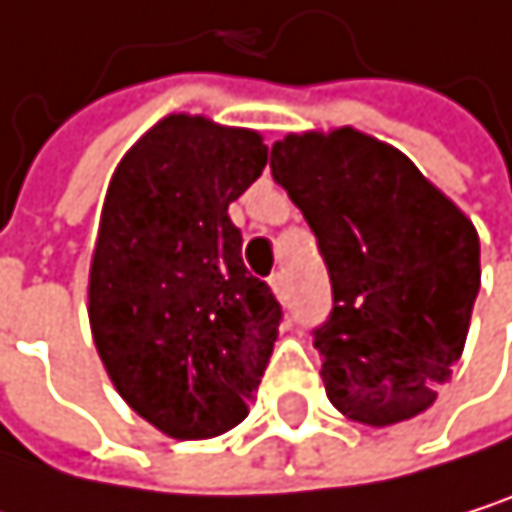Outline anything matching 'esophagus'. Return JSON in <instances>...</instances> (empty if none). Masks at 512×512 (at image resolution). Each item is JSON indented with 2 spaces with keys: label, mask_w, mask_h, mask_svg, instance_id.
Masks as SVG:
<instances>
[{
  "label": "esophagus",
  "mask_w": 512,
  "mask_h": 512,
  "mask_svg": "<svg viewBox=\"0 0 512 512\" xmlns=\"http://www.w3.org/2000/svg\"><path fill=\"white\" fill-rule=\"evenodd\" d=\"M268 284H271V290H274V296H277V299H287V284H284V274H271Z\"/></svg>",
  "instance_id": "1"
}]
</instances>
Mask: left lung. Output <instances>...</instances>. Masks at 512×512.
<instances>
[{
  "instance_id": "left-lung-1",
  "label": "left lung",
  "mask_w": 512,
  "mask_h": 512,
  "mask_svg": "<svg viewBox=\"0 0 512 512\" xmlns=\"http://www.w3.org/2000/svg\"><path fill=\"white\" fill-rule=\"evenodd\" d=\"M271 176L329 271L332 311L311 332L329 403L372 427L415 418L464 351L479 293L473 222L403 152L351 127L277 140Z\"/></svg>"
}]
</instances>
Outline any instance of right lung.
<instances>
[{
  "label": "right lung",
  "mask_w": 512,
  "mask_h": 512,
  "mask_svg": "<svg viewBox=\"0 0 512 512\" xmlns=\"http://www.w3.org/2000/svg\"><path fill=\"white\" fill-rule=\"evenodd\" d=\"M265 164L259 134L170 115L109 183L88 287L94 345L127 406L167 437L244 421L268 366L284 311L228 219Z\"/></svg>",
  "instance_id": "1"
}]
</instances>
